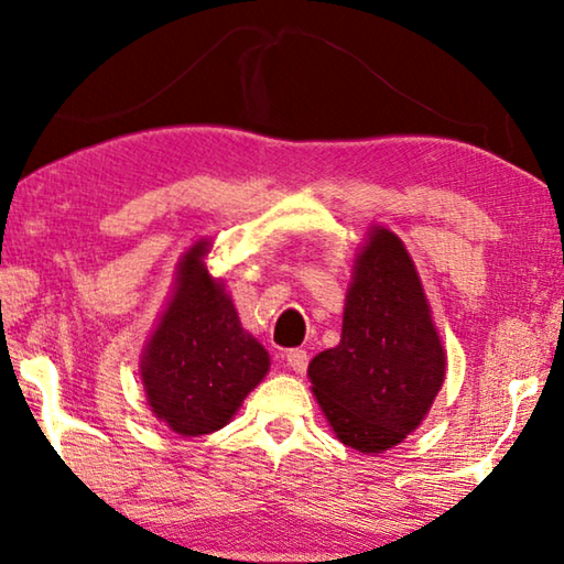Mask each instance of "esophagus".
<instances>
[{
  "mask_svg": "<svg viewBox=\"0 0 564 564\" xmlns=\"http://www.w3.org/2000/svg\"><path fill=\"white\" fill-rule=\"evenodd\" d=\"M284 357H288V364L290 367L297 371V373H304L307 371V364H310V354L304 351V349H290L288 354H284Z\"/></svg>",
  "mask_w": 564,
  "mask_h": 564,
  "instance_id": "34e87169",
  "label": "esophagus"
}]
</instances>
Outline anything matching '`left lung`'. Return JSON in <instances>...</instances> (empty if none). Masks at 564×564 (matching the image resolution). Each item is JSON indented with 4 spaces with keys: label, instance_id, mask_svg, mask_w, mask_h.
Wrapping results in <instances>:
<instances>
[{
    "label": "left lung",
    "instance_id": "left-lung-1",
    "mask_svg": "<svg viewBox=\"0 0 564 564\" xmlns=\"http://www.w3.org/2000/svg\"><path fill=\"white\" fill-rule=\"evenodd\" d=\"M312 391L344 446L381 453L426 416L446 377L416 267L387 227L354 264L339 347L310 364Z\"/></svg>",
    "mask_w": 564,
    "mask_h": 564
}]
</instances>
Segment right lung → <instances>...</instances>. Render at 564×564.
<instances>
[{
	"mask_svg": "<svg viewBox=\"0 0 564 564\" xmlns=\"http://www.w3.org/2000/svg\"><path fill=\"white\" fill-rule=\"evenodd\" d=\"M205 247L185 252L173 300L141 361L148 403L181 436L223 429L270 369V354L242 329L232 300L207 274Z\"/></svg>",
	"mask_w": 564,
	"mask_h": 564,
	"instance_id": "1",
	"label": "right lung"
}]
</instances>
